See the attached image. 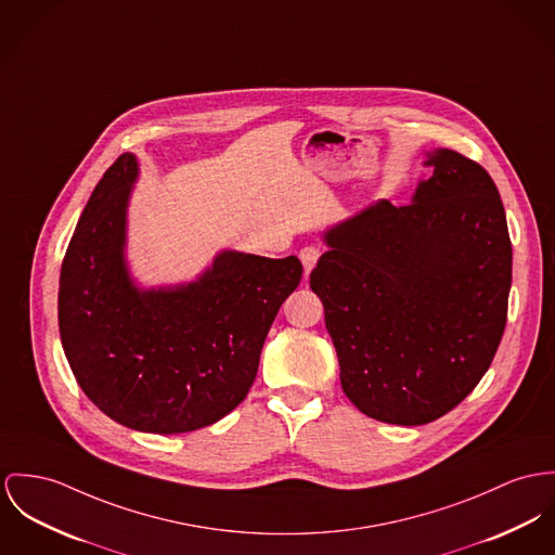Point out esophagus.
<instances>
[{
    "label": "esophagus",
    "instance_id": "34e87169",
    "mask_svg": "<svg viewBox=\"0 0 555 555\" xmlns=\"http://www.w3.org/2000/svg\"><path fill=\"white\" fill-rule=\"evenodd\" d=\"M319 257H321V247H317V245H306V247L299 249V259L304 263V272L306 274L312 272V268L317 266Z\"/></svg>",
    "mask_w": 555,
    "mask_h": 555
}]
</instances>
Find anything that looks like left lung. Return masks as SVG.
Segmentation results:
<instances>
[{"instance_id":"1","label":"left lung","mask_w":555,"mask_h":555,"mask_svg":"<svg viewBox=\"0 0 555 555\" xmlns=\"http://www.w3.org/2000/svg\"><path fill=\"white\" fill-rule=\"evenodd\" d=\"M412 203L380 201L325 234L310 272L340 361L341 390L365 416L418 427L454 410L488 372L507 323L512 241L481 165L454 150Z\"/></svg>"}]
</instances>
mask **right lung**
I'll use <instances>...</instances> for the list:
<instances>
[{
	"label": "right lung",
	"instance_id": "obj_1",
	"mask_svg": "<svg viewBox=\"0 0 555 555\" xmlns=\"http://www.w3.org/2000/svg\"><path fill=\"white\" fill-rule=\"evenodd\" d=\"M137 158L92 190L59 281V332L86 397L143 433H188L230 414L256 380L270 325L301 279L285 259L223 251L194 283L137 289L125 261Z\"/></svg>",
	"mask_w": 555,
	"mask_h": 555
}]
</instances>
